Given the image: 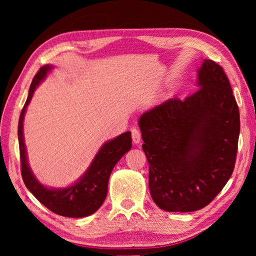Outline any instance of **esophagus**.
I'll return each mask as SVG.
<instances>
[{"instance_id": "obj_1", "label": "esophagus", "mask_w": 256, "mask_h": 256, "mask_svg": "<svg viewBox=\"0 0 256 256\" xmlns=\"http://www.w3.org/2000/svg\"><path fill=\"white\" fill-rule=\"evenodd\" d=\"M132 140L134 144H138L141 142V132L136 128H132Z\"/></svg>"}]
</instances>
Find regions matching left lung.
Masks as SVG:
<instances>
[{"label":"left lung","mask_w":256,"mask_h":256,"mask_svg":"<svg viewBox=\"0 0 256 256\" xmlns=\"http://www.w3.org/2000/svg\"><path fill=\"white\" fill-rule=\"evenodd\" d=\"M196 86L192 96L167 99L138 122L151 198L164 211L206 206L235 167L240 123L228 78L214 60H203Z\"/></svg>","instance_id":"obj_1"}]
</instances>
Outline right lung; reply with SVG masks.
Masks as SVG:
<instances>
[{"instance_id":"add662e5","label":"right lung","mask_w":256,"mask_h":256,"mask_svg":"<svg viewBox=\"0 0 256 256\" xmlns=\"http://www.w3.org/2000/svg\"><path fill=\"white\" fill-rule=\"evenodd\" d=\"M53 68V66L46 64L37 72L30 84L27 100L21 110L18 125L21 175L27 188L47 209L56 214L68 216V218H84L94 214L105 201L108 180L112 168L132 148L131 132L122 133L118 136L105 142L94 156L88 170L73 184L66 188H50L42 184L34 175L28 162L24 136V120L34 90L46 79L47 74Z\"/></svg>"}]
</instances>
